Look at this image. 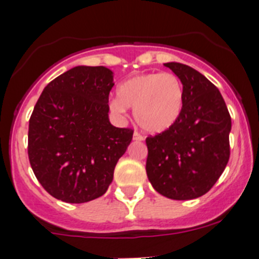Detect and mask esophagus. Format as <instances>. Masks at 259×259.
Listing matches in <instances>:
<instances>
[{
	"label": "esophagus",
	"mask_w": 259,
	"mask_h": 259,
	"mask_svg": "<svg viewBox=\"0 0 259 259\" xmlns=\"http://www.w3.org/2000/svg\"><path fill=\"white\" fill-rule=\"evenodd\" d=\"M133 139L137 140V142H142V140H144V137L142 134H139L138 132H135L134 135H133Z\"/></svg>",
	"instance_id": "1"
}]
</instances>
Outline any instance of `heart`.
Segmentation results:
<instances>
[{
	"label": "heart",
	"mask_w": 259,
	"mask_h": 259,
	"mask_svg": "<svg viewBox=\"0 0 259 259\" xmlns=\"http://www.w3.org/2000/svg\"><path fill=\"white\" fill-rule=\"evenodd\" d=\"M183 100V86L176 74L153 72L122 82L117 89V99L110 101V110L122 117L126 107H132L142 129L162 133L180 119Z\"/></svg>",
	"instance_id": "heart-1"
}]
</instances>
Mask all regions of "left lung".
I'll return each instance as SVG.
<instances>
[{
  "instance_id": "left-lung-1",
  "label": "left lung",
  "mask_w": 259,
  "mask_h": 259,
  "mask_svg": "<svg viewBox=\"0 0 259 259\" xmlns=\"http://www.w3.org/2000/svg\"><path fill=\"white\" fill-rule=\"evenodd\" d=\"M164 66L182 82L183 109L173 126L145 139V169L160 195L192 200L211 190L227 167L232 119L222 94L206 77L181 63Z\"/></svg>"
}]
</instances>
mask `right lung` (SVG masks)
<instances>
[{
	"label": "right lung",
	"instance_id": "right-lung-1",
	"mask_svg": "<svg viewBox=\"0 0 259 259\" xmlns=\"http://www.w3.org/2000/svg\"><path fill=\"white\" fill-rule=\"evenodd\" d=\"M112 72L78 66L53 79L29 120L27 154L48 193L69 204L102 196L134 130L109 121Z\"/></svg>",
	"mask_w": 259,
	"mask_h": 259
}]
</instances>
